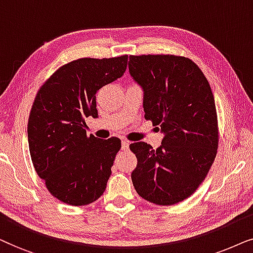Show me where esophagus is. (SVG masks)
I'll use <instances>...</instances> for the list:
<instances>
[{
	"label": "esophagus",
	"instance_id": "1",
	"mask_svg": "<svg viewBox=\"0 0 253 253\" xmlns=\"http://www.w3.org/2000/svg\"><path fill=\"white\" fill-rule=\"evenodd\" d=\"M129 147V141L128 140H123V142H121V148H123V150H127Z\"/></svg>",
	"mask_w": 253,
	"mask_h": 253
}]
</instances>
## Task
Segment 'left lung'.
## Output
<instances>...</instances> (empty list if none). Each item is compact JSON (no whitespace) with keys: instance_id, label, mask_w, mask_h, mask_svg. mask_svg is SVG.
Listing matches in <instances>:
<instances>
[{"instance_id":"1","label":"left lung","mask_w":253,"mask_h":253,"mask_svg":"<svg viewBox=\"0 0 253 253\" xmlns=\"http://www.w3.org/2000/svg\"><path fill=\"white\" fill-rule=\"evenodd\" d=\"M128 68L143 89L144 118L164 133L156 150L146 142L130 143L137 160L133 185L144 200L171 206L197 191L216 157L213 92L201 69L185 56L130 55Z\"/></svg>"}]
</instances>
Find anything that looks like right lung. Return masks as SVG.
I'll use <instances>...</instances> for the list:
<instances>
[{
	"mask_svg": "<svg viewBox=\"0 0 253 253\" xmlns=\"http://www.w3.org/2000/svg\"><path fill=\"white\" fill-rule=\"evenodd\" d=\"M128 55L82 58L55 70L40 86L28 124L29 148L36 172L54 198L84 206L104 193L118 137L87 136L85 118H97L96 93L124 75Z\"/></svg>",
	"mask_w": 253,
	"mask_h": 253,
	"instance_id": "right-lung-1",
	"label": "right lung"
}]
</instances>
